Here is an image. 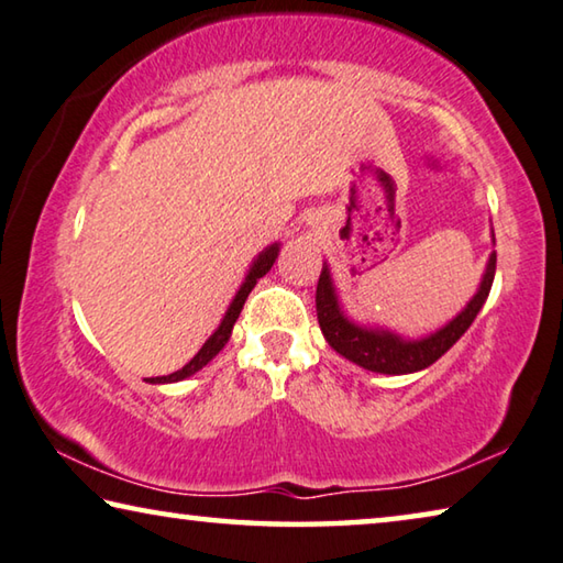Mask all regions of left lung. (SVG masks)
<instances>
[{
    "mask_svg": "<svg viewBox=\"0 0 563 563\" xmlns=\"http://www.w3.org/2000/svg\"><path fill=\"white\" fill-rule=\"evenodd\" d=\"M496 272V252L489 256L486 264V274L474 299L466 303V309L454 321H449L444 329H439L437 334L419 342H407V339L391 334V331L379 329H364L349 321L342 309H339L334 287H331V276L324 266L317 284V319L319 327L324 331V339L336 354L346 356L349 362L368 368L376 374H411L419 368H427L437 362L441 354H446L464 331L472 327L478 311H482L486 297L492 291Z\"/></svg>",
    "mask_w": 563,
    "mask_h": 563,
    "instance_id": "obj_1",
    "label": "left lung"
}]
</instances>
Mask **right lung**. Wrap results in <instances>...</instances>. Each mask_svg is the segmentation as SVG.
<instances>
[{
  "instance_id": "1",
  "label": "right lung",
  "mask_w": 563,
  "mask_h": 563,
  "mask_svg": "<svg viewBox=\"0 0 563 563\" xmlns=\"http://www.w3.org/2000/svg\"><path fill=\"white\" fill-rule=\"evenodd\" d=\"M276 252H279V244H272L269 249H266V252H262L260 254V260L254 262V266L252 269H249V274H246V279H244V284H242V289L236 291V297H234V301H232V307L227 309V317L221 319V324H219V329L214 331V334H211L207 342H205V346L199 349L197 352V356L191 358L189 364H184L179 372H174V374H169V376H154V379H150L152 384H167V382H181V379H187V376H191L195 372H199L201 366H207L211 358H214L221 349H224V344L229 342V336H232V329H234V321L239 319V314H242V309H244V301H246V297H249V291L254 289V284H256V279H262V276L272 269V264L276 262Z\"/></svg>"
}]
</instances>
